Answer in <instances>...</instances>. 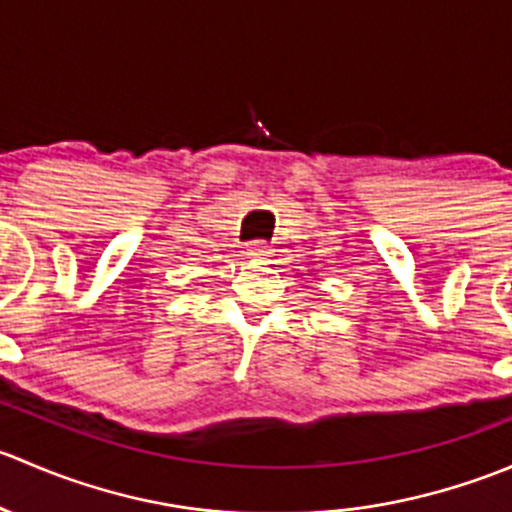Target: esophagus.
<instances>
[{
  "label": "esophagus",
  "instance_id": "1",
  "mask_svg": "<svg viewBox=\"0 0 512 512\" xmlns=\"http://www.w3.org/2000/svg\"><path fill=\"white\" fill-rule=\"evenodd\" d=\"M270 252H272L270 245H267V242H262V240L250 242V245H247V255H250V257H267Z\"/></svg>",
  "mask_w": 512,
  "mask_h": 512
}]
</instances>
